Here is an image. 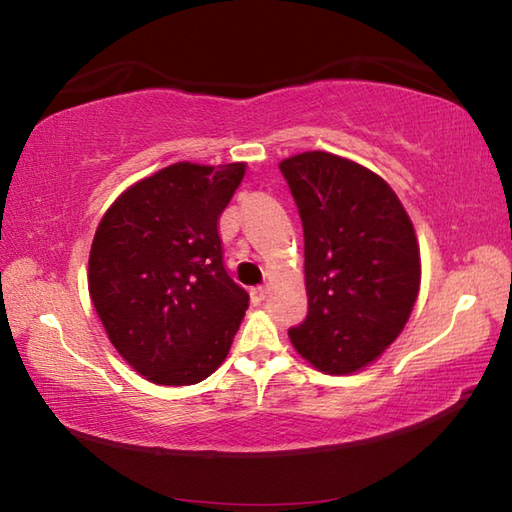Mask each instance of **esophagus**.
<instances>
[{
	"label": "esophagus",
	"mask_w": 512,
	"mask_h": 512,
	"mask_svg": "<svg viewBox=\"0 0 512 512\" xmlns=\"http://www.w3.org/2000/svg\"><path fill=\"white\" fill-rule=\"evenodd\" d=\"M266 299V288L264 286H255L250 288V301H253V306H259Z\"/></svg>",
	"instance_id": "obj_1"
}]
</instances>
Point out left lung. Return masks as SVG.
Returning a JSON list of instances; mask_svg holds the SVG:
<instances>
[{
	"instance_id": "8db88e82",
	"label": "left lung",
	"mask_w": 512,
	"mask_h": 512,
	"mask_svg": "<svg viewBox=\"0 0 512 512\" xmlns=\"http://www.w3.org/2000/svg\"><path fill=\"white\" fill-rule=\"evenodd\" d=\"M279 169L303 224L308 290L288 336L321 372L352 374L405 328L420 288L416 233L389 184L352 160L308 151Z\"/></svg>"
}]
</instances>
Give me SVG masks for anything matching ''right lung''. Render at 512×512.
<instances>
[{
	"instance_id": "1",
	"label": "right lung",
	"mask_w": 512,
	"mask_h": 512,
	"mask_svg": "<svg viewBox=\"0 0 512 512\" xmlns=\"http://www.w3.org/2000/svg\"><path fill=\"white\" fill-rule=\"evenodd\" d=\"M244 167L176 162L129 187L96 228L92 303L151 383H200L231 350L250 297L226 273L217 226Z\"/></svg>"
}]
</instances>
